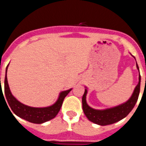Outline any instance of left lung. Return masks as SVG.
<instances>
[{"label": "left lung", "mask_w": 146, "mask_h": 146, "mask_svg": "<svg viewBox=\"0 0 146 146\" xmlns=\"http://www.w3.org/2000/svg\"><path fill=\"white\" fill-rule=\"evenodd\" d=\"M136 66L139 71L138 84L134 89V92L130 98L127 102H124L119 106L110 108L103 109V110H97V109L92 108L86 102L87 88L85 86L86 89H85L84 94L82 97V107L84 113L86 115V118L90 121L100 126L109 125V124H112L115 122L119 121L124 118H125L131 112V111L133 109L137 102L139 94H140L141 77H140L139 67L137 62H136Z\"/></svg>", "instance_id": "1"}]
</instances>
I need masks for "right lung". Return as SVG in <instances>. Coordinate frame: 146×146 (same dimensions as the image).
<instances>
[{
	"label": "right lung",
	"instance_id": "obj_1",
	"mask_svg": "<svg viewBox=\"0 0 146 146\" xmlns=\"http://www.w3.org/2000/svg\"><path fill=\"white\" fill-rule=\"evenodd\" d=\"M9 65L6 68V76L4 81V93L6 98L13 112L19 117L25 119L34 124H43L44 122L48 121L57 115L62 107L64 99L72 90V89L62 91L60 93L57 101L50 106L44 108H35L26 106L19 100L16 99L15 97L11 94V90L9 89V84L7 81V70ZM3 94V92H1ZM4 98V97H3ZM5 100V98H4ZM6 101V100H5ZM8 106V105H7Z\"/></svg>",
	"mask_w": 146,
	"mask_h": 146
}]
</instances>
